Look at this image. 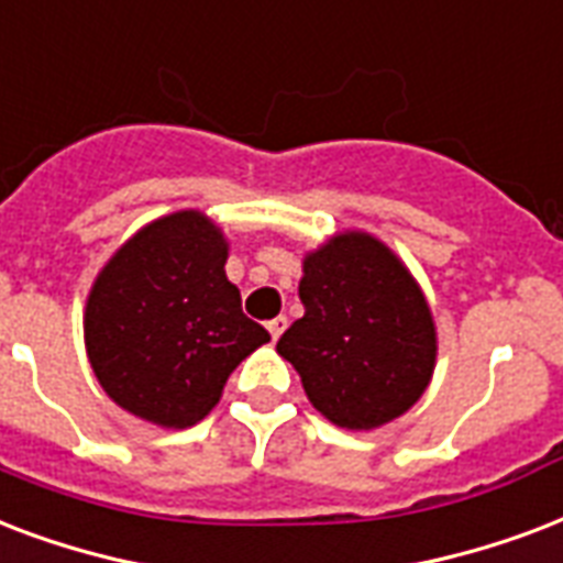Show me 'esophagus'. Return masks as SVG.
I'll return each mask as SVG.
<instances>
[{"label": "esophagus", "mask_w": 563, "mask_h": 563, "mask_svg": "<svg viewBox=\"0 0 563 563\" xmlns=\"http://www.w3.org/2000/svg\"><path fill=\"white\" fill-rule=\"evenodd\" d=\"M287 329V317H273V320L267 322V331H269V338L273 341H278L282 338V331Z\"/></svg>", "instance_id": "34e87169"}]
</instances>
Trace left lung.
Wrapping results in <instances>:
<instances>
[{
	"mask_svg": "<svg viewBox=\"0 0 563 563\" xmlns=\"http://www.w3.org/2000/svg\"><path fill=\"white\" fill-rule=\"evenodd\" d=\"M299 299L305 313L276 350L325 420L378 429L420 399L438 334L420 285L385 243L346 232L308 252Z\"/></svg>",
	"mask_w": 563,
	"mask_h": 563,
	"instance_id": "obj_1",
	"label": "left lung"
}]
</instances>
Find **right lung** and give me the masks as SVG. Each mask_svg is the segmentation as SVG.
Here are the masks:
<instances>
[{"instance_id":"right-lung-1","label":"right lung","mask_w":563,"mask_h":563,"mask_svg":"<svg viewBox=\"0 0 563 563\" xmlns=\"http://www.w3.org/2000/svg\"><path fill=\"white\" fill-rule=\"evenodd\" d=\"M229 243L199 211L143 225L96 276L85 308L87 358L120 408L187 429L220 402L246 355L269 341L225 278Z\"/></svg>"}]
</instances>
